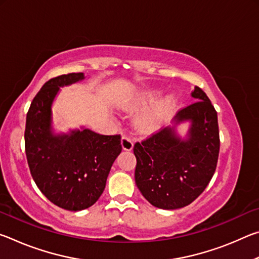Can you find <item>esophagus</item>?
Returning a JSON list of instances; mask_svg holds the SVG:
<instances>
[{
    "label": "esophagus",
    "instance_id": "esophagus-1",
    "mask_svg": "<svg viewBox=\"0 0 259 259\" xmlns=\"http://www.w3.org/2000/svg\"><path fill=\"white\" fill-rule=\"evenodd\" d=\"M121 144H122V147H123L124 151H131V150H133V147H134L133 139L128 137V136H123V137H122Z\"/></svg>",
    "mask_w": 259,
    "mask_h": 259
}]
</instances>
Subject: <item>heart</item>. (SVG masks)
I'll return each instance as SVG.
<instances>
[{
  "label": "heart",
  "instance_id": "heart-1",
  "mask_svg": "<svg viewBox=\"0 0 259 259\" xmlns=\"http://www.w3.org/2000/svg\"><path fill=\"white\" fill-rule=\"evenodd\" d=\"M156 98H157V95L155 93L147 94L136 100L135 105L136 106H146L148 104L154 103ZM172 104H174V100L168 99L165 103L162 104L161 106L144 112L142 115L138 117V121H137L138 125L143 129L154 128V126L159 123L162 119H163L166 114L170 112V109L172 107Z\"/></svg>",
  "mask_w": 259,
  "mask_h": 259
}]
</instances>
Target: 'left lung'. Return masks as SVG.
Here are the masks:
<instances>
[{
	"mask_svg": "<svg viewBox=\"0 0 259 259\" xmlns=\"http://www.w3.org/2000/svg\"><path fill=\"white\" fill-rule=\"evenodd\" d=\"M192 97L196 102L174 119L176 123L191 121L187 139L166 126L134 146L136 185L156 208L174 210L192 203L216 170L221 145L217 112L201 88L195 87Z\"/></svg>",
	"mask_w": 259,
	"mask_h": 259,
	"instance_id": "1",
	"label": "left lung"
}]
</instances>
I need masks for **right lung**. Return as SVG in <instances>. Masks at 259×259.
I'll use <instances>...</instances> for the list:
<instances>
[{"label":"right lung","mask_w":259,"mask_h":259,"mask_svg":"<svg viewBox=\"0 0 259 259\" xmlns=\"http://www.w3.org/2000/svg\"><path fill=\"white\" fill-rule=\"evenodd\" d=\"M83 78V73H69L46 82L26 116L25 151L30 175L48 200L71 211L97 202L122 151L120 135L105 136L89 129L52 133L51 105L59 87Z\"/></svg>","instance_id":"add662e5"}]
</instances>
